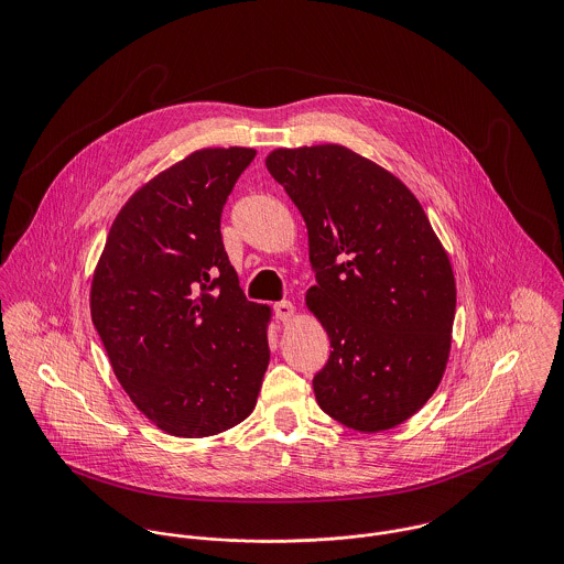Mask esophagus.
<instances>
[{"label": "esophagus", "mask_w": 564, "mask_h": 564, "mask_svg": "<svg viewBox=\"0 0 564 564\" xmlns=\"http://www.w3.org/2000/svg\"><path fill=\"white\" fill-rule=\"evenodd\" d=\"M273 315L280 322H291L295 315V308L291 302H278V304H273Z\"/></svg>", "instance_id": "34e87169"}]
</instances>
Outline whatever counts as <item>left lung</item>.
<instances>
[{
  "instance_id": "1",
  "label": "left lung",
  "mask_w": 564,
  "mask_h": 564,
  "mask_svg": "<svg viewBox=\"0 0 564 564\" xmlns=\"http://www.w3.org/2000/svg\"><path fill=\"white\" fill-rule=\"evenodd\" d=\"M267 169L308 228L317 284L306 304L332 347L313 378L317 403L347 427L391 430L443 378L456 315L449 258L405 184L343 145L275 150Z\"/></svg>"
}]
</instances>
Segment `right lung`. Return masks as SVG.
Here are the masks:
<instances>
[{
    "instance_id": "obj_1",
    "label": "right lung",
    "mask_w": 564,
    "mask_h": 564,
    "mask_svg": "<svg viewBox=\"0 0 564 564\" xmlns=\"http://www.w3.org/2000/svg\"><path fill=\"white\" fill-rule=\"evenodd\" d=\"M249 148L199 150L139 188L117 215L90 286L112 371L166 434L213 436L253 410L269 365V306L239 286L221 213Z\"/></svg>"
}]
</instances>
